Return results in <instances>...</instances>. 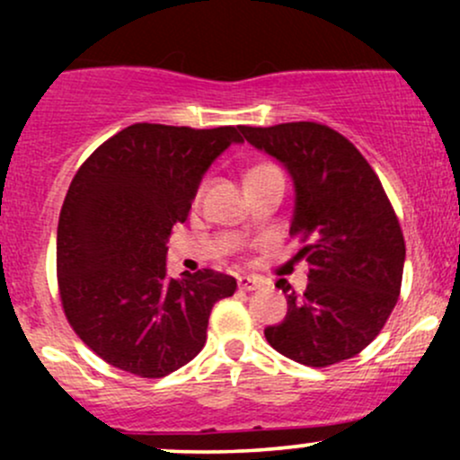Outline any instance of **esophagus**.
<instances>
[{
  "label": "esophagus",
  "mask_w": 460,
  "mask_h": 460,
  "mask_svg": "<svg viewBox=\"0 0 460 460\" xmlns=\"http://www.w3.org/2000/svg\"><path fill=\"white\" fill-rule=\"evenodd\" d=\"M237 285H240L242 292H252V289L261 288L263 281H261V279H257V277H240V279H237Z\"/></svg>",
  "instance_id": "34e87169"
}]
</instances>
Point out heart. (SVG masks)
Listing matches in <instances>:
<instances>
[{
    "label": "heart",
    "instance_id": "1",
    "mask_svg": "<svg viewBox=\"0 0 460 460\" xmlns=\"http://www.w3.org/2000/svg\"><path fill=\"white\" fill-rule=\"evenodd\" d=\"M263 168H270V164H260V166H255L252 168L251 172H257V171H263ZM251 172H248V175H251Z\"/></svg>",
    "mask_w": 460,
    "mask_h": 460
}]
</instances>
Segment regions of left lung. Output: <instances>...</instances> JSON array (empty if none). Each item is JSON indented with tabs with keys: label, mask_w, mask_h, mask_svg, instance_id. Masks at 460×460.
<instances>
[{
	"label": "left lung",
	"mask_w": 460,
	"mask_h": 460,
	"mask_svg": "<svg viewBox=\"0 0 460 460\" xmlns=\"http://www.w3.org/2000/svg\"><path fill=\"white\" fill-rule=\"evenodd\" d=\"M240 131L292 175L289 235L303 242L296 257L309 263L303 294L277 281L288 315L263 331L268 344L309 367L358 355L392 315L402 285L404 237L381 179L326 125L298 120Z\"/></svg>",
	"instance_id": "obj_1"
}]
</instances>
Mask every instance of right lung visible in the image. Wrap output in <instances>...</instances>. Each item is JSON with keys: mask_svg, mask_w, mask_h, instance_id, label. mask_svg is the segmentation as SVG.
<instances>
[{"mask_svg": "<svg viewBox=\"0 0 460 460\" xmlns=\"http://www.w3.org/2000/svg\"><path fill=\"white\" fill-rule=\"evenodd\" d=\"M237 128L136 123L79 166L58 223V289L68 324L94 355L162 378L203 350L208 320L237 283L203 270L171 279L168 237L188 218L205 171Z\"/></svg>", "mask_w": 460, "mask_h": 460, "instance_id": "add662e5", "label": "right lung"}]
</instances>
